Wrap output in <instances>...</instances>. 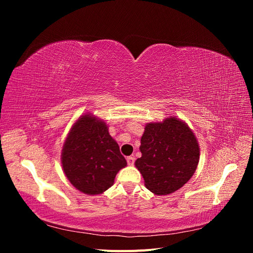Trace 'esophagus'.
Masks as SVG:
<instances>
[{
	"label": "esophagus",
	"instance_id": "obj_1",
	"mask_svg": "<svg viewBox=\"0 0 253 253\" xmlns=\"http://www.w3.org/2000/svg\"><path fill=\"white\" fill-rule=\"evenodd\" d=\"M126 162H127V165H128V166H133L134 163H135V158H134L133 156H128V157L126 158Z\"/></svg>",
	"mask_w": 253,
	"mask_h": 253
}]
</instances>
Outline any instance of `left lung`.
<instances>
[{"instance_id": "1", "label": "left lung", "mask_w": 253, "mask_h": 253, "mask_svg": "<svg viewBox=\"0 0 253 253\" xmlns=\"http://www.w3.org/2000/svg\"><path fill=\"white\" fill-rule=\"evenodd\" d=\"M141 157L135 166L144 186L156 195L180 189L192 177L200 162V145L186 122L171 116L144 126Z\"/></svg>"}]
</instances>
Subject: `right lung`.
Masks as SVG:
<instances>
[{"mask_svg": "<svg viewBox=\"0 0 253 253\" xmlns=\"http://www.w3.org/2000/svg\"><path fill=\"white\" fill-rule=\"evenodd\" d=\"M61 163L67 179L87 195L101 194L111 188L115 176L126 166L108 126L90 114L73 125L63 144Z\"/></svg>", "mask_w": 253, "mask_h": 253, "instance_id": "right-lung-1", "label": "right lung"}]
</instances>
